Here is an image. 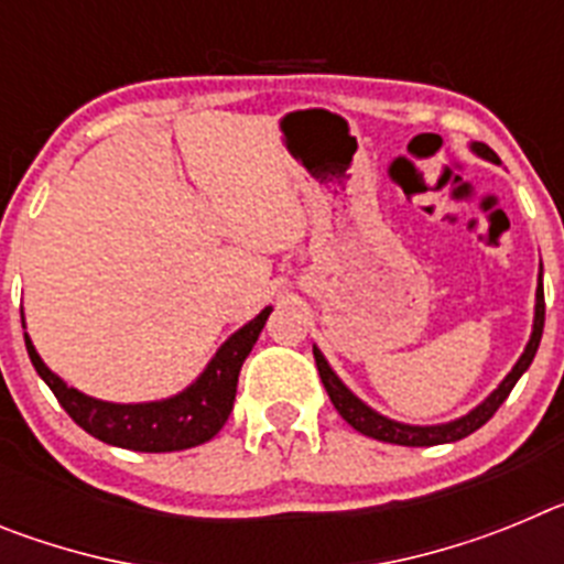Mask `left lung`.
Masks as SVG:
<instances>
[{
    "label": "left lung",
    "instance_id": "left-lung-1",
    "mask_svg": "<svg viewBox=\"0 0 564 564\" xmlns=\"http://www.w3.org/2000/svg\"><path fill=\"white\" fill-rule=\"evenodd\" d=\"M471 149H475L480 158H486V161L491 163L500 161V158L495 154V149H488L486 143H471ZM542 327H545V291H542V271H540V282H536L534 330H531V338H528L525 344V352H522L520 361L514 364V370L502 378L500 387H497V390L491 392L480 406H475L468 415L457 417V421L437 423V426H412V423H398L392 421V417L378 415V412L370 410L361 398H356L347 387H344L341 378L330 370L327 358L318 352V347H313V358H316L318 376H322V383H325V390L327 395H330L333 406H336L338 415H341L344 421L350 423L352 430L361 432V435L367 437H376V441L398 443V446H441V443H455V441H463V437H468L471 432L480 430L482 423L495 415L497 410H500V403L506 401L508 392L514 390V383L520 381L522 372H525L528 367H531V361H534L536 347H540V338H542Z\"/></svg>",
    "mask_w": 564,
    "mask_h": 564
}]
</instances>
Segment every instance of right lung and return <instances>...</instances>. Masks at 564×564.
Masks as SVG:
<instances>
[{
    "mask_svg": "<svg viewBox=\"0 0 564 564\" xmlns=\"http://www.w3.org/2000/svg\"><path fill=\"white\" fill-rule=\"evenodd\" d=\"M268 316H271V307H265L257 318H251L246 327H239L217 350V356L208 361L203 376L192 387H186V390L172 398L149 403H109L84 395V392L67 387L56 372L50 370L28 333H24V347H28L30 361L42 376V381L53 390L64 412L84 432L109 443V446H121V449L181 452L212 441L226 426L228 415L234 410L242 361L257 344Z\"/></svg>",
    "mask_w": 564,
    "mask_h": 564,
    "instance_id": "1",
    "label": "right lung"
}]
</instances>
